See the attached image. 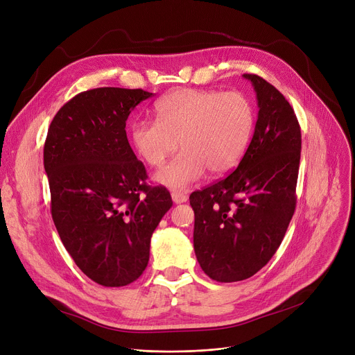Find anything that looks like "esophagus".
<instances>
[{"label": "esophagus", "instance_id": "obj_1", "mask_svg": "<svg viewBox=\"0 0 355 355\" xmlns=\"http://www.w3.org/2000/svg\"><path fill=\"white\" fill-rule=\"evenodd\" d=\"M171 198L174 201V204H182V202H187L188 200V196L184 194V192H178V191H174L171 194Z\"/></svg>", "mask_w": 355, "mask_h": 355}]
</instances>
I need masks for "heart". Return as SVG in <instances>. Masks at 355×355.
Masks as SVG:
<instances>
[{
    "label": "heart",
    "instance_id": "b5f03b06",
    "mask_svg": "<svg viewBox=\"0 0 355 355\" xmlns=\"http://www.w3.org/2000/svg\"><path fill=\"white\" fill-rule=\"evenodd\" d=\"M155 120H135L128 140L139 158L158 168L182 150L154 177L159 185L185 189L208 170L222 175L234 170L252 137L254 110L242 92L182 87L154 105Z\"/></svg>",
    "mask_w": 355,
    "mask_h": 355
}]
</instances>
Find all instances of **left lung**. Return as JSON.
I'll return each mask as SVG.
<instances>
[{"mask_svg":"<svg viewBox=\"0 0 355 355\" xmlns=\"http://www.w3.org/2000/svg\"><path fill=\"white\" fill-rule=\"evenodd\" d=\"M256 93L253 137L236 170L189 196L194 250L202 270L231 283L259 272L276 253L296 208L302 133L284 96L245 73Z\"/></svg>","mask_w":355,"mask_h":355,"instance_id":"left-lung-1","label":"left lung"}]
</instances>
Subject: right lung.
Returning <instances> with one entry per match:
<instances>
[{
    "instance_id": "add662e5",
    "label": "right lung",
    "mask_w": 355,
    "mask_h": 355,
    "mask_svg": "<svg viewBox=\"0 0 355 355\" xmlns=\"http://www.w3.org/2000/svg\"><path fill=\"white\" fill-rule=\"evenodd\" d=\"M153 93L99 87L76 94L53 117L44 167L60 241L93 282L120 287L137 280L150 259L151 235L173 207L125 135V121Z\"/></svg>"
}]
</instances>
